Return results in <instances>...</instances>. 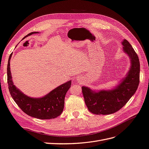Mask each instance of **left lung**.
I'll return each mask as SVG.
<instances>
[{"label": "left lung", "instance_id": "1", "mask_svg": "<svg viewBox=\"0 0 149 149\" xmlns=\"http://www.w3.org/2000/svg\"><path fill=\"white\" fill-rule=\"evenodd\" d=\"M123 50L130 59L126 77L110 90L92 91L82 87L85 103L89 111L97 115H109L117 112L127 104L137 91L139 84L140 62L137 54L126 39L122 42Z\"/></svg>", "mask_w": 149, "mask_h": 149}]
</instances>
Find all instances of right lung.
I'll return each mask as SVG.
<instances>
[{
  "label": "right lung",
  "mask_w": 149,
  "mask_h": 149,
  "mask_svg": "<svg viewBox=\"0 0 149 149\" xmlns=\"http://www.w3.org/2000/svg\"><path fill=\"white\" fill-rule=\"evenodd\" d=\"M37 33L39 32L30 33L24 37V39L33 33ZM12 55V54L10 55L8 61L7 83L10 93L15 102L28 116L39 119H51L60 116L64 107L65 96L70 87L71 80L54 88L43 97L32 98L29 97L19 90L12 81L10 68Z\"/></svg>",
  "instance_id": "right-lung-1"
}]
</instances>
